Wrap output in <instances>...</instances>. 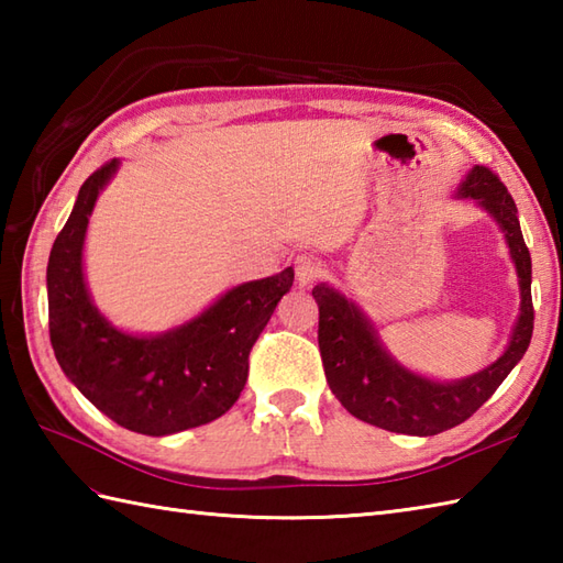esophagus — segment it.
<instances>
[{
  "instance_id": "esophagus-1",
  "label": "esophagus",
  "mask_w": 563,
  "mask_h": 563,
  "mask_svg": "<svg viewBox=\"0 0 563 563\" xmlns=\"http://www.w3.org/2000/svg\"><path fill=\"white\" fill-rule=\"evenodd\" d=\"M295 275H297V283H300L302 288H307V285L317 283L321 275H324V266H321L319 258L302 254L295 258Z\"/></svg>"
}]
</instances>
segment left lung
<instances>
[{
	"label": "left lung",
	"instance_id": "8db88e82",
	"mask_svg": "<svg viewBox=\"0 0 563 563\" xmlns=\"http://www.w3.org/2000/svg\"><path fill=\"white\" fill-rule=\"evenodd\" d=\"M462 198H474L494 214L506 232L510 256L520 278V319L506 353L482 373L457 382L418 377L382 349L361 309L329 285L312 290L319 305V351L331 391L361 421L406 435H438L464 423L500 387L518 365L532 339V261L520 232L516 200L504 181L488 169L474 166L460 188Z\"/></svg>",
	"mask_w": 563,
	"mask_h": 563
}]
</instances>
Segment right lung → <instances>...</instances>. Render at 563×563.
I'll return each mask as SVG.
<instances>
[{
    "instance_id": "1",
    "label": "right lung",
    "mask_w": 563,
    "mask_h": 563,
    "mask_svg": "<svg viewBox=\"0 0 563 563\" xmlns=\"http://www.w3.org/2000/svg\"><path fill=\"white\" fill-rule=\"evenodd\" d=\"M118 169L106 162L81 184L75 208L47 261L51 343L63 373L99 411L142 435L206 426L234 406L249 375V353L295 271L244 283L188 324L162 336H130L91 305L81 246L99 190Z\"/></svg>"
}]
</instances>
